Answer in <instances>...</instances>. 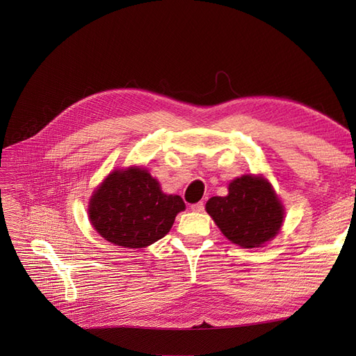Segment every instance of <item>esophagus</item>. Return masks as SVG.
Returning a JSON list of instances; mask_svg holds the SVG:
<instances>
[{"label":"esophagus","instance_id":"obj_1","mask_svg":"<svg viewBox=\"0 0 356 356\" xmlns=\"http://www.w3.org/2000/svg\"><path fill=\"white\" fill-rule=\"evenodd\" d=\"M203 209H204V203L203 202L191 204V211L193 212H203Z\"/></svg>","mask_w":356,"mask_h":356}]
</instances>
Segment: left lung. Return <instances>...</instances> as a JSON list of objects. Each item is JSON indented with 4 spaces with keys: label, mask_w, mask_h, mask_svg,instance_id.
<instances>
[{
    "label": "left lung",
    "mask_w": 356,
    "mask_h": 356,
    "mask_svg": "<svg viewBox=\"0 0 356 356\" xmlns=\"http://www.w3.org/2000/svg\"><path fill=\"white\" fill-rule=\"evenodd\" d=\"M232 243L251 250L270 242L285 221V208L263 175L246 174L229 184L227 196H213L204 207Z\"/></svg>",
    "instance_id": "1"
}]
</instances>
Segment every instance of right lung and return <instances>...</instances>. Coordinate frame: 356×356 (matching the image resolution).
<instances>
[{"instance_id": "1", "label": "right lung", "mask_w": 356, "mask_h": 356, "mask_svg": "<svg viewBox=\"0 0 356 356\" xmlns=\"http://www.w3.org/2000/svg\"><path fill=\"white\" fill-rule=\"evenodd\" d=\"M186 209L178 195L161 191L143 166L114 169L92 193L89 220L105 241L122 248H145L165 238Z\"/></svg>"}]
</instances>
